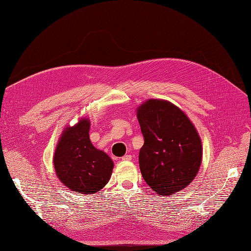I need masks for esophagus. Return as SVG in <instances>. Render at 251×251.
<instances>
[{
  "label": "esophagus",
  "instance_id": "obj_1",
  "mask_svg": "<svg viewBox=\"0 0 251 251\" xmlns=\"http://www.w3.org/2000/svg\"><path fill=\"white\" fill-rule=\"evenodd\" d=\"M123 161H131L132 160V155L131 154H126L122 158Z\"/></svg>",
  "mask_w": 251,
  "mask_h": 251
}]
</instances>
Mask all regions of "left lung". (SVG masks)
I'll return each mask as SVG.
<instances>
[{
    "label": "left lung",
    "instance_id": "obj_1",
    "mask_svg": "<svg viewBox=\"0 0 251 251\" xmlns=\"http://www.w3.org/2000/svg\"><path fill=\"white\" fill-rule=\"evenodd\" d=\"M144 137L139 152L144 180L159 195H172L195 178L202 144L185 112L166 100L150 99L136 109Z\"/></svg>",
    "mask_w": 251,
    "mask_h": 251
}]
</instances>
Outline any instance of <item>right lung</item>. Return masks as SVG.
Segmentation results:
<instances>
[{"mask_svg": "<svg viewBox=\"0 0 251 251\" xmlns=\"http://www.w3.org/2000/svg\"><path fill=\"white\" fill-rule=\"evenodd\" d=\"M90 119L81 117L67 126L60 135L53 157L56 176L74 192L94 194L105 187L114 163L109 155L93 146L89 138Z\"/></svg>", "mask_w": 251, "mask_h": 251, "instance_id": "1", "label": "right lung"}]
</instances>
